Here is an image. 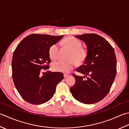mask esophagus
Returning <instances> with one entry per match:
<instances>
[{
	"instance_id": "esophagus-1",
	"label": "esophagus",
	"mask_w": 129,
	"mask_h": 129,
	"mask_svg": "<svg viewBox=\"0 0 129 129\" xmlns=\"http://www.w3.org/2000/svg\"><path fill=\"white\" fill-rule=\"evenodd\" d=\"M69 75V74H64V78H67V77H68Z\"/></svg>"
}]
</instances>
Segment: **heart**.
<instances>
[{"label": "heart", "mask_w": 129, "mask_h": 129, "mask_svg": "<svg viewBox=\"0 0 129 129\" xmlns=\"http://www.w3.org/2000/svg\"><path fill=\"white\" fill-rule=\"evenodd\" d=\"M64 46L71 51L69 57L70 60L68 61H59L53 63L51 65L52 69L55 72L61 73H69L77 64H79L84 61L87 57V52L82 48L81 42L73 37H69L63 41ZM59 45L54 44L50 47L49 54L50 59L52 61L56 60L58 57Z\"/></svg>", "instance_id": "b5f03b06"}]
</instances>
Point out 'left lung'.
Here are the masks:
<instances>
[{
    "label": "left lung",
    "instance_id": "obj_1",
    "mask_svg": "<svg viewBox=\"0 0 129 129\" xmlns=\"http://www.w3.org/2000/svg\"><path fill=\"white\" fill-rule=\"evenodd\" d=\"M75 37L86 45L87 55L84 64L75 70L84 76L73 74L75 83L70 92L79 102L93 104L106 96L114 81L117 64L115 51L107 40L98 35L83 34Z\"/></svg>",
    "mask_w": 129,
    "mask_h": 129
}]
</instances>
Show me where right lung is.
<instances>
[{
	"mask_svg": "<svg viewBox=\"0 0 129 129\" xmlns=\"http://www.w3.org/2000/svg\"><path fill=\"white\" fill-rule=\"evenodd\" d=\"M59 36L32 34L23 39L16 47L12 61V78L21 96L33 105H41L51 99L57 84L64 79L59 72L40 74L42 69L49 68L51 62L49 50L61 40Z\"/></svg>",
	"mask_w": 129,
	"mask_h": 129,
	"instance_id": "1",
	"label": "right lung"
}]
</instances>
